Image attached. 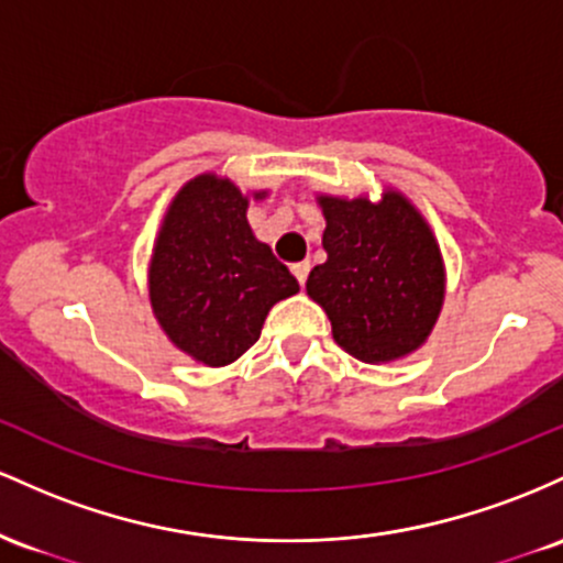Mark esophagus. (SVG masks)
I'll list each match as a JSON object with an SVG mask.
<instances>
[{
	"mask_svg": "<svg viewBox=\"0 0 563 563\" xmlns=\"http://www.w3.org/2000/svg\"><path fill=\"white\" fill-rule=\"evenodd\" d=\"M308 271H311V263H308V261L292 265V274H295V279L300 282V287H302V284H306V279H308Z\"/></svg>",
	"mask_w": 563,
	"mask_h": 563,
	"instance_id": "34e87169",
	"label": "esophagus"
}]
</instances>
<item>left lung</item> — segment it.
<instances>
[{
  "mask_svg": "<svg viewBox=\"0 0 563 563\" xmlns=\"http://www.w3.org/2000/svg\"><path fill=\"white\" fill-rule=\"evenodd\" d=\"M327 261L306 292L332 321L334 343L364 364L399 362L431 338L446 295L439 239L396 188L380 199L316 194Z\"/></svg>",
  "mask_w": 563,
  "mask_h": 563,
  "instance_id": "1",
  "label": "left lung"
}]
</instances>
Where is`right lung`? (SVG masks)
<instances>
[{"instance_id":"1","label":"right lung","mask_w":563,"mask_h":563,"mask_svg":"<svg viewBox=\"0 0 563 563\" xmlns=\"http://www.w3.org/2000/svg\"><path fill=\"white\" fill-rule=\"evenodd\" d=\"M247 191L218 173L191 178L169 201L148 263V300L175 349L225 366L257 343L279 300L300 292L289 268L252 233Z\"/></svg>"}]
</instances>
